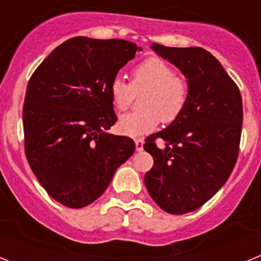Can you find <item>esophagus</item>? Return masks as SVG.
<instances>
[{"label": "esophagus", "mask_w": 261, "mask_h": 261, "mask_svg": "<svg viewBox=\"0 0 261 261\" xmlns=\"http://www.w3.org/2000/svg\"><path fill=\"white\" fill-rule=\"evenodd\" d=\"M135 144H136V150L137 151H141L142 149H144V140H142V138H136Z\"/></svg>", "instance_id": "34e87169"}]
</instances>
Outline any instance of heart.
Segmentation results:
<instances>
[{
	"instance_id": "1",
	"label": "heart",
	"mask_w": 261,
	"mask_h": 261,
	"mask_svg": "<svg viewBox=\"0 0 261 261\" xmlns=\"http://www.w3.org/2000/svg\"><path fill=\"white\" fill-rule=\"evenodd\" d=\"M130 85L115 77L110 85V96L117 111H125L133 100V93L146 91L141 99L142 111L121 115L117 129L123 135L137 136L153 132L161 120L174 123L186 110L190 87L187 81L170 64L158 57H149L130 71Z\"/></svg>"
}]
</instances>
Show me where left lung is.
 <instances>
[{
    "instance_id": "1",
    "label": "left lung",
    "mask_w": 261,
    "mask_h": 261,
    "mask_svg": "<svg viewBox=\"0 0 261 261\" xmlns=\"http://www.w3.org/2000/svg\"><path fill=\"white\" fill-rule=\"evenodd\" d=\"M151 49L186 75L190 98L179 119L146 138L144 149L154 165L145 186L165 212L190 213L216 195L237 163L243 123L241 91L204 48L153 43ZM156 139L165 147L159 148Z\"/></svg>"
}]
</instances>
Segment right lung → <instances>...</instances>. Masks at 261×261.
<instances>
[{"mask_svg":"<svg viewBox=\"0 0 261 261\" xmlns=\"http://www.w3.org/2000/svg\"><path fill=\"white\" fill-rule=\"evenodd\" d=\"M141 50L121 39L77 36L41 62L23 105L24 151L48 195L68 208L95 201L135 141L107 133L116 123L110 85Z\"/></svg>","mask_w":261,"mask_h":261,"instance_id":"add662e5","label":"right lung"}]
</instances>
